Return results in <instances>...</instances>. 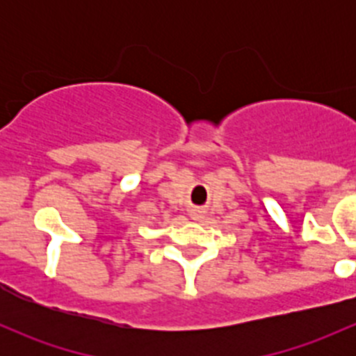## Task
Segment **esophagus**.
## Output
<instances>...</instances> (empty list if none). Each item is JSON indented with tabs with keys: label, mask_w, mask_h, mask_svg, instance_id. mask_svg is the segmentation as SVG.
<instances>
[{
	"label": "esophagus",
	"mask_w": 356,
	"mask_h": 356,
	"mask_svg": "<svg viewBox=\"0 0 356 356\" xmlns=\"http://www.w3.org/2000/svg\"><path fill=\"white\" fill-rule=\"evenodd\" d=\"M201 217H203V211H201V210H193L191 211V218H195V220H200Z\"/></svg>",
	"instance_id": "34e87169"
}]
</instances>
